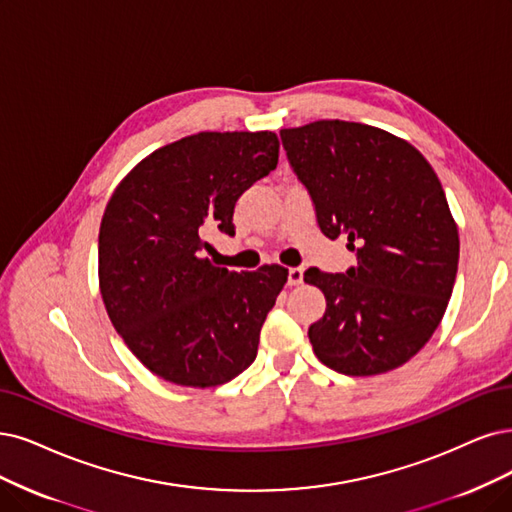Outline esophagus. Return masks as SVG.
I'll return each mask as SVG.
<instances>
[{
  "label": "esophagus",
  "instance_id": "1",
  "mask_svg": "<svg viewBox=\"0 0 512 512\" xmlns=\"http://www.w3.org/2000/svg\"><path fill=\"white\" fill-rule=\"evenodd\" d=\"M301 280H304V268H289V276H287L289 285L291 287L301 285Z\"/></svg>",
  "mask_w": 512,
  "mask_h": 512
}]
</instances>
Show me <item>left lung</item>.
<instances>
[{
	"instance_id": "8db88e82",
	"label": "left lung",
	"mask_w": 512,
	"mask_h": 512,
	"mask_svg": "<svg viewBox=\"0 0 512 512\" xmlns=\"http://www.w3.org/2000/svg\"><path fill=\"white\" fill-rule=\"evenodd\" d=\"M280 139L320 232L348 236L356 253L342 274H304L327 299L308 329L318 361L344 375L405 365L437 331L458 274V227L437 173L413 145L367 124L320 120Z\"/></svg>"
}]
</instances>
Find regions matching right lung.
Masks as SVG:
<instances>
[{
	"label": "right lung",
	"mask_w": 512,
	"mask_h": 512,
	"mask_svg": "<svg viewBox=\"0 0 512 512\" xmlns=\"http://www.w3.org/2000/svg\"><path fill=\"white\" fill-rule=\"evenodd\" d=\"M274 132H198L145 158L113 192L99 232L111 325L162 380L211 388L249 367L289 272H230L204 257L234 236L238 198L278 164Z\"/></svg>",
	"instance_id": "obj_1"
}]
</instances>
